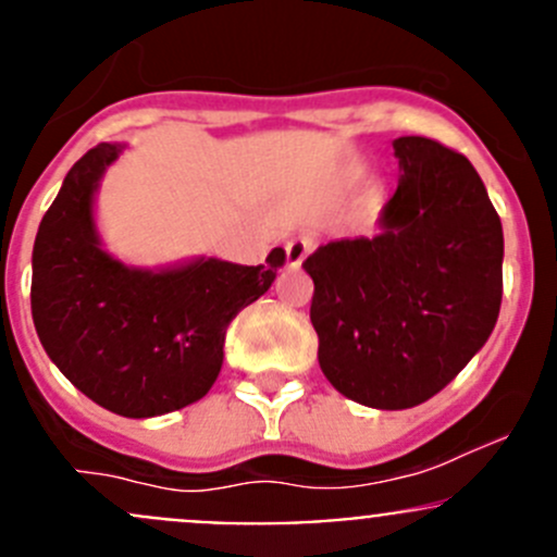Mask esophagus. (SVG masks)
Wrapping results in <instances>:
<instances>
[{"mask_svg": "<svg viewBox=\"0 0 557 557\" xmlns=\"http://www.w3.org/2000/svg\"><path fill=\"white\" fill-rule=\"evenodd\" d=\"M314 250V237L312 234H299V237L288 239L285 245V256H288V267L299 269L305 263V258Z\"/></svg>", "mask_w": 557, "mask_h": 557, "instance_id": "obj_1", "label": "esophagus"}]
</instances>
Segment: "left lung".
Returning <instances> with one entry per match:
<instances>
[{
	"instance_id": "obj_1",
	"label": "left lung",
	"mask_w": 557,
	"mask_h": 557,
	"mask_svg": "<svg viewBox=\"0 0 557 557\" xmlns=\"http://www.w3.org/2000/svg\"><path fill=\"white\" fill-rule=\"evenodd\" d=\"M377 237L320 245L301 267L329 383L374 409L429 401L474 358L502 310L504 234L480 174L429 137H398Z\"/></svg>"
}]
</instances>
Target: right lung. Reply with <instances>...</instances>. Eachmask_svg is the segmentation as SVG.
Wrapping results in <instances>:
<instances>
[{
    "instance_id": "obj_1",
    "label": "right lung",
    "mask_w": 557,
    "mask_h": 557,
    "mask_svg": "<svg viewBox=\"0 0 557 557\" xmlns=\"http://www.w3.org/2000/svg\"><path fill=\"white\" fill-rule=\"evenodd\" d=\"M121 145L88 150L45 212L32 256V318L50 361L91 401L156 418L199 401L223 363L226 329L285 263L199 258L166 272L126 269L99 247L91 199Z\"/></svg>"
}]
</instances>
